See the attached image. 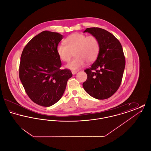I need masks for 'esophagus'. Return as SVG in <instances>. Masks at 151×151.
Here are the masks:
<instances>
[{
	"label": "esophagus",
	"instance_id": "1",
	"mask_svg": "<svg viewBox=\"0 0 151 151\" xmlns=\"http://www.w3.org/2000/svg\"><path fill=\"white\" fill-rule=\"evenodd\" d=\"M72 73L73 75H75L77 73V71H72Z\"/></svg>",
	"mask_w": 151,
	"mask_h": 151
}]
</instances>
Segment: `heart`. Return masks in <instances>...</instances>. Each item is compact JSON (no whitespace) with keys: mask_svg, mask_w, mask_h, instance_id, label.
I'll list each match as a JSON object with an SVG mask.
<instances>
[{"mask_svg":"<svg viewBox=\"0 0 151 151\" xmlns=\"http://www.w3.org/2000/svg\"><path fill=\"white\" fill-rule=\"evenodd\" d=\"M65 44L58 45L57 52L59 58L63 62L70 61L72 53L74 58L66 65V67L72 70H78L83 67L86 62L91 63L96 60L100 51V42L96 36H87L84 34L75 33L68 36Z\"/></svg>","mask_w":151,"mask_h":151,"instance_id":"1","label":"heart"}]
</instances>
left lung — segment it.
I'll use <instances>...</instances> for the list:
<instances>
[{
  "label": "left lung",
  "instance_id": "left-lung-1",
  "mask_svg": "<svg viewBox=\"0 0 151 151\" xmlns=\"http://www.w3.org/2000/svg\"><path fill=\"white\" fill-rule=\"evenodd\" d=\"M85 32L98 38L100 48L96 60L84 70L87 79L83 86L94 98L107 99L117 91L122 82L126 63L122 45L113 35L105 29L89 28Z\"/></svg>",
  "mask_w": 151,
  "mask_h": 151
}]
</instances>
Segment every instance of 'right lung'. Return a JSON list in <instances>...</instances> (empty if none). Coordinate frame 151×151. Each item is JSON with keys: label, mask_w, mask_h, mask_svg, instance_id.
<instances>
[{"label": "right lung", "mask_w": 151, "mask_h": 151, "mask_svg": "<svg viewBox=\"0 0 151 151\" xmlns=\"http://www.w3.org/2000/svg\"><path fill=\"white\" fill-rule=\"evenodd\" d=\"M63 38L60 34L45 30L34 37L24 48L19 66V78L30 100L49 107L65 92L70 70H60L57 47Z\"/></svg>", "instance_id": "1"}]
</instances>
